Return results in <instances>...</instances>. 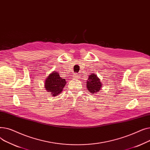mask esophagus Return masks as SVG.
I'll use <instances>...</instances> for the list:
<instances>
[{
	"label": "esophagus",
	"mask_w": 150,
	"mask_h": 150,
	"mask_svg": "<svg viewBox=\"0 0 150 150\" xmlns=\"http://www.w3.org/2000/svg\"><path fill=\"white\" fill-rule=\"evenodd\" d=\"M74 78H78V77H79V76H78L77 74H74Z\"/></svg>",
	"instance_id": "obj_1"
}]
</instances>
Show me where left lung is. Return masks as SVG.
I'll list each match as a JSON object with an SVG mask.
<instances>
[{
  "instance_id": "8db88e82",
  "label": "left lung",
  "mask_w": 150,
  "mask_h": 150,
  "mask_svg": "<svg viewBox=\"0 0 150 150\" xmlns=\"http://www.w3.org/2000/svg\"><path fill=\"white\" fill-rule=\"evenodd\" d=\"M103 85L96 75L91 74L89 75L86 86L91 93H96L101 89L100 88Z\"/></svg>"
}]
</instances>
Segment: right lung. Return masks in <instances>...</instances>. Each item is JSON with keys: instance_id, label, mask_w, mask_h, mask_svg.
I'll use <instances>...</instances> for the list:
<instances>
[{"instance_id": "add662e5", "label": "right lung", "mask_w": 150, "mask_h": 150, "mask_svg": "<svg viewBox=\"0 0 150 150\" xmlns=\"http://www.w3.org/2000/svg\"><path fill=\"white\" fill-rule=\"evenodd\" d=\"M52 73L47 78L45 81V88L50 92L53 96H57L62 91L66 84L65 79L60 77L58 72Z\"/></svg>"}]
</instances>
